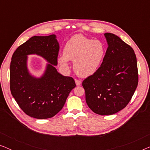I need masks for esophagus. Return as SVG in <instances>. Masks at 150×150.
Returning <instances> with one entry per match:
<instances>
[{
	"instance_id": "34e87169",
	"label": "esophagus",
	"mask_w": 150,
	"mask_h": 150,
	"mask_svg": "<svg viewBox=\"0 0 150 150\" xmlns=\"http://www.w3.org/2000/svg\"><path fill=\"white\" fill-rule=\"evenodd\" d=\"M75 83H76V85H81V81H80V80H78V79H75Z\"/></svg>"
}]
</instances>
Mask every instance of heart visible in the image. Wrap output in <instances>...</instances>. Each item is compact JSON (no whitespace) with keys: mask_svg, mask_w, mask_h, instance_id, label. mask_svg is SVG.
Listing matches in <instances>:
<instances>
[{"mask_svg":"<svg viewBox=\"0 0 150 150\" xmlns=\"http://www.w3.org/2000/svg\"><path fill=\"white\" fill-rule=\"evenodd\" d=\"M105 54V47L99 40L82 34L74 35L65 43L63 55L58 58L61 66L68 69L69 61H74V69L80 76L93 75L99 68Z\"/></svg>","mask_w":150,"mask_h":150,"instance_id":"1","label":"heart"}]
</instances>
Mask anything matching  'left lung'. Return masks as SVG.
<instances>
[{
  "label": "left lung",
  "instance_id": "1",
  "mask_svg": "<svg viewBox=\"0 0 150 150\" xmlns=\"http://www.w3.org/2000/svg\"><path fill=\"white\" fill-rule=\"evenodd\" d=\"M108 48L101 65L83 82L87 105L100 115L116 113L130 101L139 81L137 57L131 46L106 33Z\"/></svg>",
  "mask_w": 150,
  "mask_h": 150
}]
</instances>
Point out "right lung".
Here are the masks:
<instances>
[{
    "label": "right lung",
    "instance_id": "obj_1",
    "mask_svg": "<svg viewBox=\"0 0 150 150\" xmlns=\"http://www.w3.org/2000/svg\"><path fill=\"white\" fill-rule=\"evenodd\" d=\"M59 45L55 35L34 36L18 47L10 64V90L20 108L36 119L54 117L62 109L67 96L76 87L73 78L57 71ZM36 54L49 62L41 78L30 74L27 55Z\"/></svg>",
    "mask_w": 150,
    "mask_h": 150
}]
</instances>
